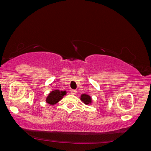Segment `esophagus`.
Instances as JSON below:
<instances>
[{"label": "esophagus", "instance_id": "esophagus-1", "mask_svg": "<svg viewBox=\"0 0 151 151\" xmlns=\"http://www.w3.org/2000/svg\"><path fill=\"white\" fill-rule=\"evenodd\" d=\"M76 91L75 89H71L70 90V93L73 94V95H75V94H76Z\"/></svg>", "mask_w": 151, "mask_h": 151}]
</instances>
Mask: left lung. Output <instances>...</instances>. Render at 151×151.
Segmentation results:
<instances>
[{
  "mask_svg": "<svg viewBox=\"0 0 151 151\" xmlns=\"http://www.w3.org/2000/svg\"><path fill=\"white\" fill-rule=\"evenodd\" d=\"M81 100L84 102L85 104H89L91 103V98L87 94H82L81 96Z\"/></svg>",
  "mask_w": 151,
  "mask_h": 151,
  "instance_id": "8db88e82",
  "label": "left lung"
}]
</instances>
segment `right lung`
Masks as SVG:
<instances>
[{"label": "right lung", "instance_id": "obj_1", "mask_svg": "<svg viewBox=\"0 0 151 151\" xmlns=\"http://www.w3.org/2000/svg\"><path fill=\"white\" fill-rule=\"evenodd\" d=\"M66 94V91H60V90L56 89L52 91L51 93H49L46 98V102L49 104L54 105L61 100L62 99Z\"/></svg>", "mask_w": 151, "mask_h": 151}]
</instances>
